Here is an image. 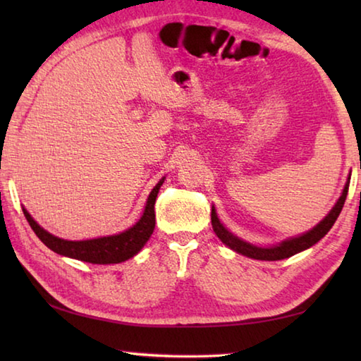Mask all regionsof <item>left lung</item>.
Listing matches in <instances>:
<instances>
[{"label": "left lung", "mask_w": 361, "mask_h": 361, "mask_svg": "<svg viewBox=\"0 0 361 361\" xmlns=\"http://www.w3.org/2000/svg\"><path fill=\"white\" fill-rule=\"evenodd\" d=\"M349 183H350V178L347 180L345 186H344V191H342L339 200L336 202V205L333 207L331 212H329L328 215L323 218L319 224L315 226V228H312L309 232H305V234H302V235L291 237V239H286L283 242H280L279 245L256 247V245H252V243L239 239V237L232 234V232H229L221 224V221H219V218H218L216 212H215V207H212L213 231H215V234L219 237V240H221L224 245H228L231 250H234V252L240 253L243 256H248V258L261 259V261H279V259L290 258V256L296 255L299 252H304V250H307L312 245H315L317 242L323 239V237L328 234V231L333 228L334 221L338 219L342 207H344L347 191H349Z\"/></svg>", "instance_id": "1"}]
</instances>
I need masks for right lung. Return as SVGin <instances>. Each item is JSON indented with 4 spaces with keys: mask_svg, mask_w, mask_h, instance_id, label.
I'll return each instance as SVG.
<instances>
[{
    "mask_svg": "<svg viewBox=\"0 0 361 361\" xmlns=\"http://www.w3.org/2000/svg\"><path fill=\"white\" fill-rule=\"evenodd\" d=\"M164 178L152 188L149 197L146 200V207L142 218L138 221L121 234L99 237V239L90 240H65L49 234L41 226L35 221L32 215L23 210L28 224L32 226L35 234L39 237V240L44 243L47 248L62 256H68L73 259H79L84 262H92V264H118V262L127 261L135 256L140 250L145 247V243L154 231L156 226V213L154 204L159 189H161Z\"/></svg>",
    "mask_w": 361,
    "mask_h": 361,
    "instance_id": "add662e5",
    "label": "right lung"
}]
</instances>
